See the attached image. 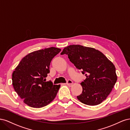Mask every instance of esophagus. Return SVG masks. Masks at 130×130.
Wrapping results in <instances>:
<instances>
[{"instance_id":"esophagus-1","label":"esophagus","mask_w":130,"mask_h":130,"mask_svg":"<svg viewBox=\"0 0 130 130\" xmlns=\"http://www.w3.org/2000/svg\"><path fill=\"white\" fill-rule=\"evenodd\" d=\"M73 81L72 80H68L67 81V83H66L67 85L69 86H71L73 85Z\"/></svg>"}]
</instances>
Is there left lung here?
I'll list each match as a JSON object with an SVG mask.
<instances>
[{"instance_id": "1", "label": "left lung", "mask_w": 130, "mask_h": 130, "mask_svg": "<svg viewBox=\"0 0 130 130\" xmlns=\"http://www.w3.org/2000/svg\"><path fill=\"white\" fill-rule=\"evenodd\" d=\"M64 54L86 76L80 84L82 92L77 99L89 106L101 104L117 80L115 65L100 51L90 47L70 45L63 50L61 55Z\"/></svg>"}]
</instances>
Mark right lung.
<instances>
[{
  "instance_id": "obj_1",
  "label": "right lung",
  "mask_w": 130,
  "mask_h": 130,
  "mask_svg": "<svg viewBox=\"0 0 130 130\" xmlns=\"http://www.w3.org/2000/svg\"><path fill=\"white\" fill-rule=\"evenodd\" d=\"M61 49L51 47L27 54L12 73V85L23 102L31 107L41 108L56 97L60 85L46 81L52 59Z\"/></svg>"
}]
</instances>
